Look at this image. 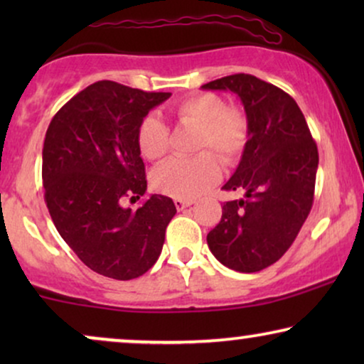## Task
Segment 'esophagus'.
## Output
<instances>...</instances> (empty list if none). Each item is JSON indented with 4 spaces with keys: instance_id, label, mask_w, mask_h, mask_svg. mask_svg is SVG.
Here are the masks:
<instances>
[{
    "instance_id": "34e87169",
    "label": "esophagus",
    "mask_w": 364,
    "mask_h": 364,
    "mask_svg": "<svg viewBox=\"0 0 364 364\" xmlns=\"http://www.w3.org/2000/svg\"><path fill=\"white\" fill-rule=\"evenodd\" d=\"M173 203H176L177 210H183V208L193 205L192 200H182V198H176V200H173Z\"/></svg>"
}]
</instances>
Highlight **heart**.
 Listing matches in <instances>:
<instances>
[{
    "mask_svg": "<svg viewBox=\"0 0 364 364\" xmlns=\"http://www.w3.org/2000/svg\"><path fill=\"white\" fill-rule=\"evenodd\" d=\"M177 124L196 127L197 152L212 151L223 164L232 166L245 151L250 126L240 109L228 107L225 99L213 92H198L182 99L172 109ZM137 147L149 161H161L168 149V129L156 116L144 117L137 127ZM215 156L203 152L193 159H172L152 172V186L164 196L191 200L208 191L220 177Z\"/></svg>",
    "mask_w": 364,
    "mask_h": 364,
    "instance_id": "1",
    "label": "heart"
}]
</instances>
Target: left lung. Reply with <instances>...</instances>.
<instances>
[{
    "label": "left lung",
    "mask_w": 364,
    "mask_h": 364,
    "mask_svg": "<svg viewBox=\"0 0 364 364\" xmlns=\"http://www.w3.org/2000/svg\"><path fill=\"white\" fill-rule=\"evenodd\" d=\"M232 91L245 109L250 136L237 171L223 191H243L225 202L207 243L222 265L253 273L280 260L313 205L318 149L295 99L250 74L203 84Z\"/></svg>",
    "instance_id": "left-lung-1"
}]
</instances>
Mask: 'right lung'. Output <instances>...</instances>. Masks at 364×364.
<instances>
[{
  "mask_svg": "<svg viewBox=\"0 0 364 364\" xmlns=\"http://www.w3.org/2000/svg\"><path fill=\"white\" fill-rule=\"evenodd\" d=\"M171 92H146L97 81L77 92L49 124L43 187L49 215L84 265L114 280H132L157 262L177 208L154 193L137 210L126 197L147 191L137 127Z\"/></svg>",
  "mask_w": 364,
  "mask_h": 364,
  "instance_id": "right-lung-1",
  "label": "right lung"
}]
</instances>
